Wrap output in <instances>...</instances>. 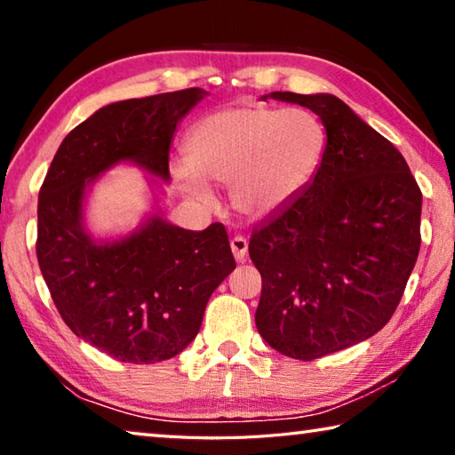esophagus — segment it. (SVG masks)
I'll list each match as a JSON object with an SVG mask.
<instances>
[{
  "label": "esophagus",
  "mask_w": 455,
  "mask_h": 455,
  "mask_svg": "<svg viewBox=\"0 0 455 455\" xmlns=\"http://www.w3.org/2000/svg\"><path fill=\"white\" fill-rule=\"evenodd\" d=\"M230 249H233V255L238 263H243L246 259V251H249V243H246L244 236H235L233 241H230Z\"/></svg>",
  "instance_id": "1"
}]
</instances>
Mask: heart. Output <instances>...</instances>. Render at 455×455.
Returning <instances> with one entry per match:
<instances>
[{
	"instance_id": "b5f03b06",
	"label": "heart",
	"mask_w": 455,
	"mask_h": 455,
	"mask_svg": "<svg viewBox=\"0 0 455 455\" xmlns=\"http://www.w3.org/2000/svg\"><path fill=\"white\" fill-rule=\"evenodd\" d=\"M325 142L321 122L301 108H225L190 130L184 142L188 166H176L174 180L204 206L214 204L206 182L230 187L238 212L265 219L309 188L323 164Z\"/></svg>"
}]
</instances>
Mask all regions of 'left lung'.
Listing matches in <instances>:
<instances>
[{"instance_id":"left-lung-1","label":"left lung","mask_w":455,"mask_h":455,"mask_svg":"<svg viewBox=\"0 0 455 455\" xmlns=\"http://www.w3.org/2000/svg\"><path fill=\"white\" fill-rule=\"evenodd\" d=\"M268 96L309 108L327 134L309 188L249 243L263 276L260 337L283 355L313 361L387 325L418 260L421 190L395 146L343 100Z\"/></svg>"}]
</instances>
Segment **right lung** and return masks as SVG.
Wrapping results in <instances>:
<instances>
[{
	"label": "right lung",
	"instance_id": "obj_1",
	"mask_svg": "<svg viewBox=\"0 0 455 455\" xmlns=\"http://www.w3.org/2000/svg\"><path fill=\"white\" fill-rule=\"evenodd\" d=\"M204 96L188 88L100 108L64 138L42 184L36 252L53 303L76 335L124 363H158L187 349L236 263L220 222L180 228L158 200L132 233L92 236L88 192L118 164L171 180L176 126Z\"/></svg>",
	"mask_w": 455,
	"mask_h": 455
}]
</instances>
